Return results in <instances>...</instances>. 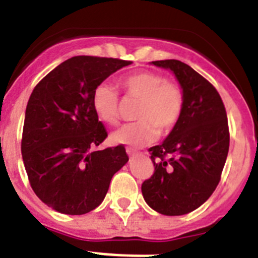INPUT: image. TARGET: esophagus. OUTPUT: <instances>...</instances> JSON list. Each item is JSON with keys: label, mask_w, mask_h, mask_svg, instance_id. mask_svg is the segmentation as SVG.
Listing matches in <instances>:
<instances>
[{"label": "esophagus", "mask_w": 258, "mask_h": 258, "mask_svg": "<svg viewBox=\"0 0 258 258\" xmlns=\"http://www.w3.org/2000/svg\"><path fill=\"white\" fill-rule=\"evenodd\" d=\"M126 154L129 155V156H136L137 151H134L133 149H129V147H127V149H126Z\"/></svg>", "instance_id": "34e87169"}]
</instances>
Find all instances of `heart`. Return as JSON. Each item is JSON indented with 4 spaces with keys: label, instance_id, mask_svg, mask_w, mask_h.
Masks as SVG:
<instances>
[{
    "label": "heart",
    "instance_id": "obj_1",
    "mask_svg": "<svg viewBox=\"0 0 258 258\" xmlns=\"http://www.w3.org/2000/svg\"><path fill=\"white\" fill-rule=\"evenodd\" d=\"M125 98L136 99V122L126 124L111 134L115 143L141 147L152 143L159 133L165 134L177 125L183 111L182 88L156 72L142 71L120 79ZM92 104L101 121L115 125L120 118V97L111 85L102 83L94 89Z\"/></svg>",
    "mask_w": 258,
    "mask_h": 258
}]
</instances>
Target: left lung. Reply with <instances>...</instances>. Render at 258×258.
<instances>
[{"label":"left lung","instance_id":"obj_1","mask_svg":"<svg viewBox=\"0 0 258 258\" xmlns=\"http://www.w3.org/2000/svg\"><path fill=\"white\" fill-rule=\"evenodd\" d=\"M175 75L183 111L161 145L149 149L154 174L142 183L146 203L165 216H182L209 199L221 179L230 145L226 109L208 80L175 59L155 60Z\"/></svg>","mask_w":258,"mask_h":258}]
</instances>
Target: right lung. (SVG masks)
Segmentation results:
<instances>
[{
	"mask_svg": "<svg viewBox=\"0 0 258 258\" xmlns=\"http://www.w3.org/2000/svg\"><path fill=\"white\" fill-rule=\"evenodd\" d=\"M131 60L79 55L35 86L26 109L22 156L32 190L54 211L85 214L127 163L125 147L93 151L107 138L92 104L94 89Z\"/></svg>",
	"mask_w": 258,
	"mask_h": 258,
	"instance_id": "obj_1",
	"label": "right lung"
}]
</instances>
